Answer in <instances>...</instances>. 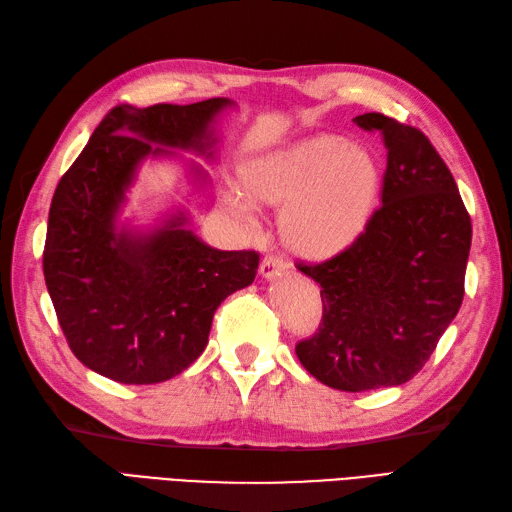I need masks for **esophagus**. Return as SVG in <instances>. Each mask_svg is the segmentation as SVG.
I'll use <instances>...</instances> for the list:
<instances>
[{
  "mask_svg": "<svg viewBox=\"0 0 512 512\" xmlns=\"http://www.w3.org/2000/svg\"><path fill=\"white\" fill-rule=\"evenodd\" d=\"M284 269L286 265L278 256H265L263 263H260V276L265 280H273L276 276H280V273H284Z\"/></svg>",
  "mask_w": 512,
  "mask_h": 512,
  "instance_id": "obj_1",
  "label": "esophagus"
}]
</instances>
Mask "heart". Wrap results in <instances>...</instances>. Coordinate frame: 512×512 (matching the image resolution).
<instances>
[{
    "instance_id": "heart-1",
    "label": "heart",
    "mask_w": 512,
    "mask_h": 512,
    "mask_svg": "<svg viewBox=\"0 0 512 512\" xmlns=\"http://www.w3.org/2000/svg\"><path fill=\"white\" fill-rule=\"evenodd\" d=\"M241 193L221 204L247 228L256 208H282L278 234L286 249L308 260L345 252L367 230L380 195V167L367 147L339 134H317L247 160Z\"/></svg>"
}]
</instances>
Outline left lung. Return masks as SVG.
I'll return each instance as SVG.
<instances>
[{"label":"left lung","mask_w":512,"mask_h":512,"mask_svg":"<svg viewBox=\"0 0 512 512\" xmlns=\"http://www.w3.org/2000/svg\"><path fill=\"white\" fill-rule=\"evenodd\" d=\"M354 123L384 141L382 206L345 252L297 263L321 286L323 317L295 345L310 376L350 393L417 376L463 304L471 247L469 213L428 136L380 112Z\"/></svg>","instance_id":"obj_1"}]
</instances>
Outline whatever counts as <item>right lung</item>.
I'll return each mask as SVG.
<instances>
[{
  "label": "right lung",
  "instance_id": "obj_1",
  "mask_svg": "<svg viewBox=\"0 0 512 512\" xmlns=\"http://www.w3.org/2000/svg\"><path fill=\"white\" fill-rule=\"evenodd\" d=\"M230 106L226 97L115 106L56 186L45 284L71 352L99 376L121 384L178 376L204 352L219 304L256 278L258 252L206 245L182 210L149 232L117 221L147 156H176L171 146L213 158V123ZM193 173L206 182L202 167Z\"/></svg>",
  "mask_w": 512,
  "mask_h": 512
}]
</instances>
